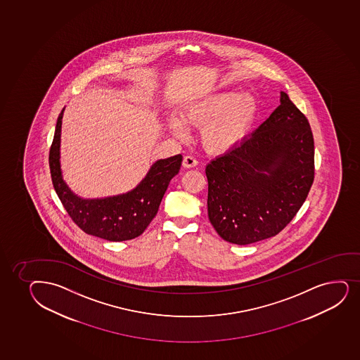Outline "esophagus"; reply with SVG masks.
Masks as SVG:
<instances>
[{
  "label": "esophagus",
  "instance_id": "34e87169",
  "mask_svg": "<svg viewBox=\"0 0 360 360\" xmlns=\"http://www.w3.org/2000/svg\"><path fill=\"white\" fill-rule=\"evenodd\" d=\"M182 165L185 168H195V165H198V161L193 156H185Z\"/></svg>",
  "mask_w": 360,
  "mask_h": 360
}]
</instances>
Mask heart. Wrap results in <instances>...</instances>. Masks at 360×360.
<instances>
[{
  "instance_id": "heart-1",
  "label": "heart",
  "mask_w": 360,
  "mask_h": 360,
  "mask_svg": "<svg viewBox=\"0 0 360 360\" xmlns=\"http://www.w3.org/2000/svg\"><path fill=\"white\" fill-rule=\"evenodd\" d=\"M258 115V102L248 92L222 91L182 107L169 116L167 127L173 136L185 139L188 129H202V141L209 151L224 153L236 149L252 129Z\"/></svg>"
}]
</instances>
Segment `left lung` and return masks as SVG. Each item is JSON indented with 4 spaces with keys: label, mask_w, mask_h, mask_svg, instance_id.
<instances>
[{
    "label": "left lung",
    "mask_w": 360,
    "mask_h": 360,
    "mask_svg": "<svg viewBox=\"0 0 360 360\" xmlns=\"http://www.w3.org/2000/svg\"><path fill=\"white\" fill-rule=\"evenodd\" d=\"M314 158L310 124L281 91L251 136L207 163V216L217 234L236 245L276 236L309 195Z\"/></svg>",
    "instance_id": "left-lung-1"
}]
</instances>
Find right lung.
Masks as SVG:
<instances>
[{"mask_svg": "<svg viewBox=\"0 0 360 360\" xmlns=\"http://www.w3.org/2000/svg\"><path fill=\"white\" fill-rule=\"evenodd\" d=\"M65 108L58 115L49 165L56 195L70 219L85 233L108 241L134 239L149 226L170 180L181 167V155L158 160L133 190L103 198H83L75 195L63 179L61 169V129Z\"/></svg>", "mask_w": 360, "mask_h": 360, "instance_id": "right-lung-1", "label": "right lung"}]
</instances>
